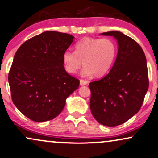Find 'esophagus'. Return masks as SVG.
<instances>
[{
	"label": "esophagus",
	"instance_id": "34e87169",
	"mask_svg": "<svg viewBox=\"0 0 158 158\" xmlns=\"http://www.w3.org/2000/svg\"><path fill=\"white\" fill-rule=\"evenodd\" d=\"M87 83H88V81H87V80H84V79H80V85L81 86H84V85H87Z\"/></svg>",
	"mask_w": 158,
	"mask_h": 158
}]
</instances>
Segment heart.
<instances>
[{"mask_svg": "<svg viewBox=\"0 0 158 158\" xmlns=\"http://www.w3.org/2000/svg\"><path fill=\"white\" fill-rule=\"evenodd\" d=\"M116 55L117 47L112 40L85 37L75 45V52L68 50L63 53V65L68 73L73 74L83 63L84 77H102L111 69Z\"/></svg>", "mask_w": 158, "mask_h": 158, "instance_id": "b5f03b06", "label": "heart"}]
</instances>
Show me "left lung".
I'll list each match as a JSON object with an SVG mask.
<instances>
[{"label": "left lung", "instance_id": "left-lung-1", "mask_svg": "<svg viewBox=\"0 0 158 158\" xmlns=\"http://www.w3.org/2000/svg\"><path fill=\"white\" fill-rule=\"evenodd\" d=\"M117 40L119 49L113 67L100 80L89 84L92 114L101 125H122L140 110L149 88L147 60L142 48L119 31L103 33Z\"/></svg>", "mask_w": 158, "mask_h": 158}]
</instances>
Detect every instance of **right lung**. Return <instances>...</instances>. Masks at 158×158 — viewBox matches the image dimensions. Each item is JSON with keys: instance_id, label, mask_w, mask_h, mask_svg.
<instances>
[{"instance_id": "right-lung-1", "label": "right lung", "mask_w": 158, "mask_h": 158, "mask_svg": "<svg viewBox=\"0 0 158 158\" xmlns=\"http://www.w3.org/2000/svg\"><path fill=\"white\" fill-rule=\"evenodd\" d=\"M73 35L46 31L24 42L16 52L9 79L11 98L18 110L34 122L59 115L65 100L79 86L66 72L63 53Z\"/></svg>"}]
</instances>
